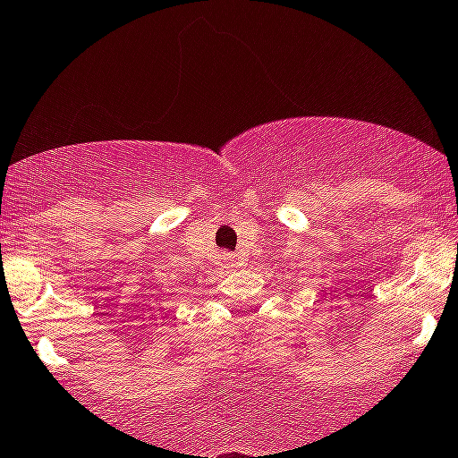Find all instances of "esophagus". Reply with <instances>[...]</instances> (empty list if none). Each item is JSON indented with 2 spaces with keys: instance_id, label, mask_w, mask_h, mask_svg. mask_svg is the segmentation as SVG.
I'll return each mask as SVG.
<instances>
[{
  "instance_id": "obj_1",
  "label": "esophagus",
  "mask_w": 458,
  "mask_h": 458,
  "mask_svg": "<svg viewBox=\"0 0 458 458\" xmlns=\"http://www.w3.org/2000/svg\"><path fill=\"white\" fill-rule=\"evenodd\" d=\"M228 261H234V259H233V257H228Z\"/></svg>"
}]
</instances>
